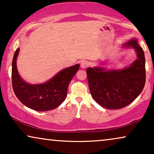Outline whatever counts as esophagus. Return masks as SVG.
<instances>
[{"label": "esophagus", "instance_id": "1", "mask_svg": "<svg viewBox=\"0 0 154 154\" xmlns=\"http://www.w3.org/2000/svg\"><path fill=\"white\" fill-rule=\"evenodd\" d=\"M88 66H89V63H88L87 61H83L81 64V67L82 69L87 68Z\"/></svg>", "mask_w": 154, "mask_h": 154}]
</instances>
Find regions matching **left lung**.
I'll list each match as a JSON object with an SVG mask.
<instances>
[{
	"instance_id": "8db88e82",
	"label": "left lung",
	"mask_w": 154,
	"mask_h": 154,
	"mask_svg": "<svg viewBox=\"0 0 154 154\" xmlns=\"http://www.w3.org/2000/svg\"><path fill=\"white\" fill-rule=\"evenodd\" d=\"M125 47L137 51V60L122 70L104 71L103 68L86 70L91 95L99 104L109 109H119L132 103L142 92L146 81L145 57L136 39L130 40Z\"/></svg>"
}]
</instances>
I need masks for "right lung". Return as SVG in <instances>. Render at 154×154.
<instances>
[{
	"instance_id": "1",
	"label": "right lung",
	"mask_w": 154,
	"mask_h": 154,
	"mask_svg": "<svg viewBox=\"0 0 154 154\" xmlns=\"http://www.w3.org/2000/svg\"><path fill=\"white\" fill-rule=\"evenodd\" d=\"M20 49H17L12 60V83L18 100L33 110L45 111L55 109L66 98L68 86L79 69V64L61 71L49 81L38 85L24 82L18 74L16 61Z\"/></svg>"
}]
</instances>
